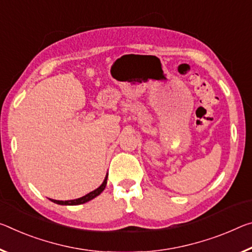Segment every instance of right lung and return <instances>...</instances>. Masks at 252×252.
Masks as SVG:
<instances>
[{
    "label": "right lung",
    "instance_id": "right-lung-1",
    "mask_svg": "<svg viewBox=\"0 0 252 252\" xmlns=\"http://www.w3.org/2000/svg\"><path fill=\"white\" fill-rule=\"evenodd\" d=\"M107 176H109V174H106V176L104 178V181H103V183L101 184V186L97 187L96 189L90 191L89 194H86L85 196H83V197H79V198H76V199H70V201H57V199H51V198H49V199L51 202H54V203H56V204H59V205H79V204H84V203L89 202V201H91V199H93L96 196H98V195L105 189V186H106V183H107Z\"/></svg>",
    "mask_w": 252,
    "mask_h": 252
}]
</instances>
